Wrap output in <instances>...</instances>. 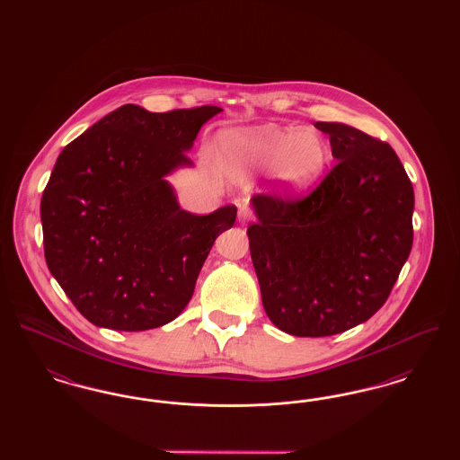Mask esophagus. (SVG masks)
Wrapping results in <instances>:
<instances>
[{
  "label": "esophagus",
  "instance_id": "1",
  "mask_svg": "<svg viewBox=\"0 0 460 460\" xmlns=\"http://www.w3.org/2000/svg\"><path fill=\"white\" fill-rule=\"evenodd\" d=\"M252 217H253V212H252L250 205L246 201H240L238 203V219H240L241 224L252 220Z\"/></svg>",
  "mask_w": 460,
  "mask_h": 460
}]
</instances>
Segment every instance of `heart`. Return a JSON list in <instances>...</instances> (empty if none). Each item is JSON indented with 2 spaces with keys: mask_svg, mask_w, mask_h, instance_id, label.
<instances>
[{
  "mask_svg": "<svg viewBox=\"0 0 460 460\" xmlns=\"http://www.w3.org/2000/svg\"><path fill=\"white\" fill-rule=\"evenodd\" d=\"M216 154L231 171L270 165V177L285 193H304L324 174L328 143L315 132L295 128H238L220 132Z\"/></svg>",
  "mask_w": 460,
  "mask_h": 460,
  "instance_id": "b5f03b06",
  "label": "heart"
}]
</instances>
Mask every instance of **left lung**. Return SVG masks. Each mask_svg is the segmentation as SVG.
<instances>
[{"mask_svg": "<svg viewBox=\"0 0 460 460\" xmlns=\"http://www.w3.org/2000/svg\"><path fill=\"white\" fill-rule=\"evenodd\" d=\"M314 126L338 164L308 197L255 195L246 231L265 314L308 338L371 319L414 240V188L394 148L347 124Z\"/></svg>", "mask_w": 460, "mask_h": 460, "instance_id": "8db88e82", "label": "left lung"}]
</instances>
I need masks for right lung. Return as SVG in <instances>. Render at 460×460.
<instances>
[{
    "label": "right lung",
    "instance_id": "right-lung-1",
    "mask_svg": "<svg viewBox=\"0 0 460 460\" xmlns=\"http://www.w3.org/2000/svg\"><path fill=\"white\" fill-rule=\"evenodd\" d=\"M219 107L152 113L124 105L58 155L41 198L44 257L70 302L98 328H160L184 310L236 207L195 216L165 179Z\"/></svg>",
    "mask_w": 460,
    "mask_h": 460
}]
</instances>
